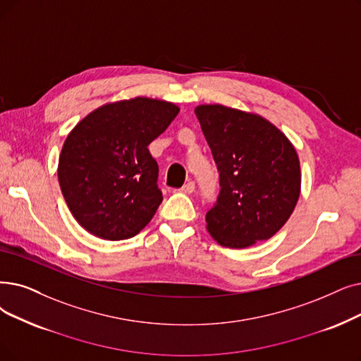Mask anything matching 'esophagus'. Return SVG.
Wrapping results in <instances>:
<instances>
[{
  "mask_svg": "<svg viewBox=\"0 0 361 361\" xmlns=\"http://www.w3.org/2000/svg\"><path fill=\"white\" fill-rule=\"evenodd\" d=\"M180 192H183V193H185V195L193 193V192H195V183H193V181L185 183V184L181 187V189H180Z\"/></svg>",
  "mask_w": 361,
  "mask_h": 361,
  "instance_id": "esophagus-1",
  "label": "esophagus"
}]
</instances>
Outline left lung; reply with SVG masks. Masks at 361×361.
Masks as SVG:
<instances>
[{
	"mask_svg": "<svg viewBox=\"0 0 361 361\" xmlns=\"http://www.w3.org/2000/svg\"><path fill=\"white\" fill-rule=\"evenodd\" d=\"M195 114L219 171L207 230L226 247H249L285 226L301 193V166L290 140L258 114L199 104Z\"/></svg>",
	"mask_w": 361,
	"mask_h": 361,
	"instance_id": "left-lung-1",
	"label": "left lung"
}]
</instances>
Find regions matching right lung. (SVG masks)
Instances as JSON below:
<instances>
[{
    "mask_svg": "<svg viewBox=\"0 0 361 361\" xmlns=\"http://www.w3.org/2000/svg\"><path fill=\"white\" fill-rule=\"evenodd\" d=\"M178 112L174 103L138 96L97 107L68 134L57 178L69 211L88 233L123 240L150 223L162 193L147 146Z\"/></svg>",
    "mask_w": 361,
    "mask_h": 361,
    "instance_id": "right-lung-1",
    "label": "right lung"
}]
</instances>
